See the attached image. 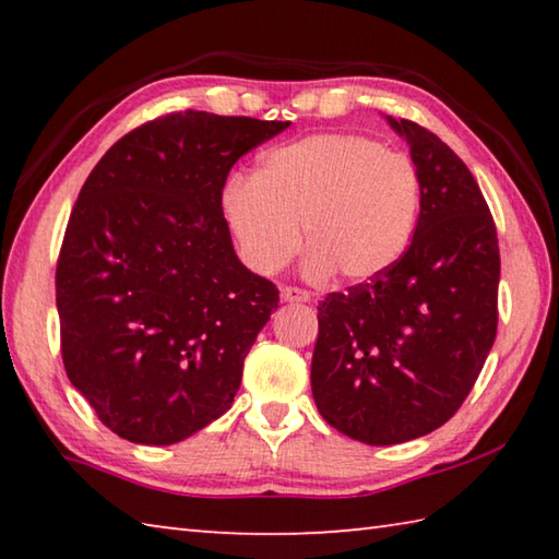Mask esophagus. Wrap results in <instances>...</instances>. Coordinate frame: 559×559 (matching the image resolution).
<instances>
[{"instance_id": "1", "label": "esophagus", "mask_w": 559, "mask_h": 559, "mask_svg": "<svg viewBox=\"0 0 559 559\" xmlns=\"http://www.w3.org/2000/svg\"><path fill=\"white\" fill-rule=\"evenodd\" d=\"M281 298L286 302H308L310 293L302 288H296V286H286V288H281Z\"/></svg>"}]
</instances>
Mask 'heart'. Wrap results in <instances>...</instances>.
Here are the masks:
<instances>
[{
	"label": "heart",
	"mask_w": 559,
	"mask_h": 559,
	"mask_svg": "<svg viewBox=\"0 0 559 559\" xmlns=\"http://www.w3.org/2000/svg\"><path fill=\"white\" fill-rule=\"evenodd\" d=\"M419 204L412 159L347 132L273 147L253 177L236 175L222 189L224 222L251 271L286 266L300 251L302 229L308 276L340 271L355 283L377 278L402 259Z\"/></svg>",
	"instance_id": "b5f03b06"
}]
</instances>
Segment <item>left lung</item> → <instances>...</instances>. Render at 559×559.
<instances>
[{"mask_svg":"<svg viewBox=\"0 0 559 559\" xmlns=\"http://www.w3.org/2000/svg\"><path fill=\"white\" fill-rule=\"evenodd\" d=\"M386 122L409 143L419 219L392 269L320 302L310 365L323 419L370 447L447 424L484 370L498 328V236L478 182L427 128Z\"/></svg>","mask_w":559,"mask_h":559,"instance_id":"8db88e82","label":"left lung"}]
</instances>
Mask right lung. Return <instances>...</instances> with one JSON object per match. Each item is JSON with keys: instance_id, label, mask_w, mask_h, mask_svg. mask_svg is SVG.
<instances>
[{"instance_id": "obj_1", "label": "right lung", "mask_w": 559, "mask_h": 559, "mask_svg": "<svg viewBox=\"0 0 559 559\" xmlns=\"http://www.w3.org/2000/svg\"><path fill=\"white\" fill-rule=\"evenodd\" d=\"M286 120L169 112L93 167L56 266L71 384L120 439L169 447L231 409L278 288L236 257L222 189Z\"/></svg>"}]
</instances>
